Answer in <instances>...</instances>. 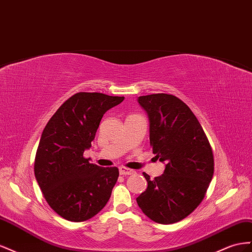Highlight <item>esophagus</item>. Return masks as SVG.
Segmentation results:
<instances>
[{
	"label": "esophagus",
	"mask_w": 252,
	"mask_h": 252,
	"mask_svg": "<svg viewBox=\"0 0 252 252\" xmlns=\"http://www.w3.org/2000/svg\"><path fill=\"white\" fill-rule=\"evenodd\" d=\"M119 173L120 175H132L135 173V171L132 169H128L126 167H120L119 168Z\"/></svg>",
	"instance_id": "esophagus-1"
}]
</instances>
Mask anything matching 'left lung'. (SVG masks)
Wrapping results in <instances>:
<instances>
[{
	"label": "left lung",
	"mask_w": 252,
	"mask_h": 252,
	"mask_svg": "<svg viewBox=\"0 0 252 252\" xmlns=\"http://www.w3.org/2000/svg\"><path fill=\"white\" fill-rule=\"evenodd\" d=\"M138 102L149 115L150 146L166 169L153 181L143 172L148 188L136 200L149 219L174 224L206 195L214 172L212 148L195 115L176 96H140Z\"/></svg>",
	"instance_id": "1"
}]
</instances>
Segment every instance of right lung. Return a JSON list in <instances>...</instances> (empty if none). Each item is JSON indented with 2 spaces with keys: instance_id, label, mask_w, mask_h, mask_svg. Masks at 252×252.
Listing matches in <instances>:
<instances>
[{
  "instance_id": "right-lung-1",
  "label": "right lung",
  "mask_w": 252,
  "mask_h": 252,
  "mask_svg": "<svg viewBox=\"0 0 252 252\" xmlns=\"http://www.w3.org/2000/svg\"><path fill=\"white\" fill-rule=\"evenodd\" d=\"M125 97L80 92L69 97L43 130L34 158V176L49 207L70 221L101 211L119 171L101 168L83 156L91 148L103 115Z\"/></svg>"
}]
</instances>
